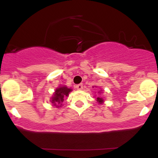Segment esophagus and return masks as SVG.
<instances>
[{
  "mask_svg": "<svg viewBox=\"0 0 158 158\" xmlns=\"http://www.w3.org/2000/svg\"><path fill=\"white\" fill-rule=\"evenodd\" d=\"M75 88H77V90H81L83 89V84H78V85H77L76 86H75Z\"/></svg>",
  "mask_w": 158,
  "mask_h": 158,
  "instance_id": "1",
  "label": "esophagus"
}]
</instances>
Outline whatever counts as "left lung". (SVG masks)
I'll list each match as a JSON object with an SVG mask.
<instances>
[{"label": "left lung", "instance_id": "1", "mask_svg": "<svg viewBox=\"0 0 158 158\" xmlns=\"http://www.w3.org/2000/svg\"><path fill=\"white\" fill-rule=\"evenodd\" d=\"M96 101H97V102H98V103H100V104H101V103H103V101H103V99L102 98H101V97H98Z\"/></svg>", "mask_w": 158, "mask_h": 158}]
</instances>
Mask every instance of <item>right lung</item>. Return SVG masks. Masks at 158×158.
Here are the masks:
<instances>
[{
    "instance_id": "1",
    "label": "right lung",
    "mask_w": 158,
    "mask_h": 158,
    "mask_svg": "<svg viewBox=\"0 0 158 158\" xmlns=\"http://www.w3.org/2000/svg\"><path fill=\"white\" fill-rule=\"evenodd\" d=\"M72 91L71 88H68L67 86H60L55 90L53 96L52 97V100L50 101L52 103L54 106H56V107L61 106L62 103L64 101V99L65 97H68L69 93Z\"/></svg>"
}]
</instances>
